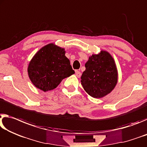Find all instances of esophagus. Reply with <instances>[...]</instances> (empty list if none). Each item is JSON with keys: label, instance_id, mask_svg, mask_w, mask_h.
Here are the masks:
<instances>
[{"label": "esophagus", "instance_id": "esophagus-1", "mask_svg": "<svg viewBox=\"0 0 147 147\" xmlns=\"http://www.w3.org/2000/svg\"><path fill=\"white\" fill-rule=\"evenodd\" d=\"M76 76L77 77H78V78H80L81 76V72L79 71L76 70Z\"/></svg>", "mask_w": 147, "mask_h": 147}]
</instances>
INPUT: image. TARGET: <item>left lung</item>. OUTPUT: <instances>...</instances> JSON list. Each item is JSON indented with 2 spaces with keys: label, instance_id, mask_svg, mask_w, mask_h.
<instances>
[{
  "label": "left lung",
  "instance_id": "obj_1",
  "mask_svg": "<svg viewBox=\"0 0 147 147\" xmlns=\"http://www.w3.org/2000/svg\"><path fill=\"white\" fill-rule=\"evenodd\" d=\"M81 76V85L86 92L95 98H101L114 89L118 81V72L113 58L109 53L101 51L92 55L85 64Z\"/></svg>",
  "mask_w": 147,
  "mask_h": 147
}]
</instances>
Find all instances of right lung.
Returning <instances> with one entry per match:
<instances>
[{
    "label": "right lung",
    "instance_id": "right-lung-1",
    "mask_svg": "<svg viewBox=\"0 0 147 147\" xmlns=\"http://www.w3.org/2000/svg\"><path fill=\"white\" fill-rule=\"evenodd\" d=\"M75 74L64 48L49 44L38 51L28 66V74L36 87L44 92L57 88L62 79Z\"/></svg>",
    "mask_w": 147,
    "mask_h": 147
}]
</instances>
